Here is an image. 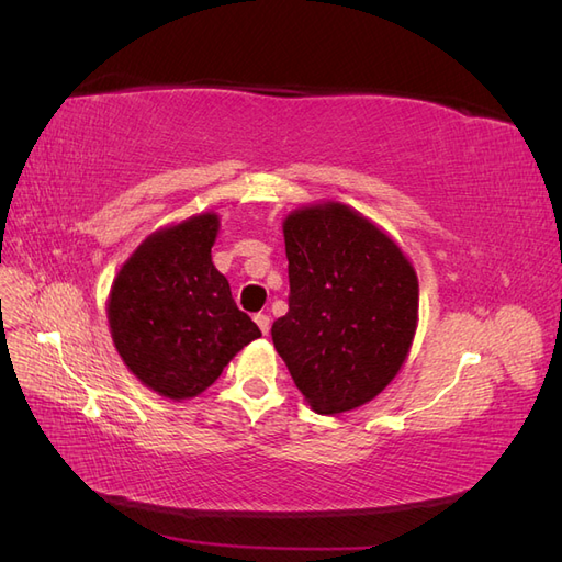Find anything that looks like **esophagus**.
I'll return each instance as SVG.
<instances>
[{"mask_svg": "<svg viewBox=\"0 0 562 562\" xmlns=\"http://www.w3.org/2000/svg\"><path fill=\"white\" fill-rule=\"evenodd\" d=\"M255 323H258V328L262 330V335H269V326H271V318L267 314H255Z\"/></svg>", "mask_w": 562, "mask_h": 562, "instance_id": "34e87169", "label": "esophagus"}]
</instances>
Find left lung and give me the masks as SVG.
<instances>
[{
  "label": "left lung",
  "instance_id": "obj_1",
  "mask_svg": "<svg viewBox=\"0 0 562 562\" xmlns=\"http://www.w3.org/2000/svg\"><path fill=\"white\" fill-rule=\"evenodd\" d=\"M288 314L271 339L318 415L353 411L398 375L417 330V274L398 244L345 203L283 220Z\"/></svg>",
  "mask_w": 562,
  "mask_h": 562
}]
</instances>
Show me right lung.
<instances>
[{
    "label": "right lung",
    "mask_w": 562,
    "mask_h": 562,
    "mask_svg": "<svg viewBox=\"0 0 562 562\" xmlns=\"http://www.w3.org/2000/svg\"><path fill=\"white\" fill-rule=\"evenodd\" d=\"M215 213L164 227L119 269L108 300L112 342L145 386L171 401L206 391L262 333L211 260Z\"/></svg>",
    "instance_id": "obj_1"
}]
</instances>
